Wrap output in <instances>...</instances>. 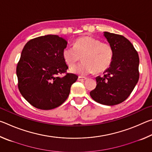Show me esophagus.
<instances>
[{
	"mask_svg": "<svg viewBox=\"0 0 152 152\" xmlns=\"http://www.w3.org/2000/svg\"><path fill=\"white\" fill-rule=\"evenodd\" d=\"M87 78H85V77H82V76H79L78 78V81H84V80H86Z\"/></svg>",
	"mask_w": 152,
	"mask_h": 152,
	"instance_id": "esophagus-1",
	"label": "esophagus"
}]
</instances>
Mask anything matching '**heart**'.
<instances>
[{"instance_id": "b5f03b06", "label": "heart", "mask_w": 152, "mask_h": 152, "mask_svg": "<svg viewBox=\"0 0 152 152\" xmlns=\"http://www.w3.org/2000/svg\"><path fill=\"white\" fill-rule=\"evenodd\" d=\"M62 57L69 67L76 66L82 57L83 63L72 68L71 72L86 76L94 72L99 74L106 71L112 64L113 50L109 43L86 36L76 39L73 47L64 48Z\"/></svg>"}]
</instances>
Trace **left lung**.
Returning a JSON list of instances; mask_svg holds the SVG:
<instances>
[{
	"label": "left lung",
	"instance_id": "obj_1",
	"mask_svg": "<svg viewBox=\"0 0 152 152\" xmlns=\"http://www.w3.org/2000/svg\"><path fill=\"white\" fill-rule=\"evenodd\" d=\"M104 36L113 48V60L104 76L96 78V86L90 95L100 104L112 106L125 101L134 89L140 77V58L123 35L104 32Z\"/></svg>",
	"mask_w": 152,
	"mask_h": 152
}]
</instances>
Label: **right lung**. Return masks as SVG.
I'll list each match as a JSON object with an SVG mask.
<instances>
[{
	"mask_svg": "<svg viewBox=\"0 0 152 152\" xmlns=\"http://www.w3.org/2000/svg\"><path fill=\"white\" fill-rule=\"evenodd\" d=\"M67 41L47 35L29 41L23 49L17 66L19 90L26 101L37 109L50 110L64 103L78 76L66 72L62 57Z\"/></svg>",
	"mask_w": 152,
	"mask_h": 152,
	"instance_id": "1",
	"label": "right lung"
}]
</instances>
